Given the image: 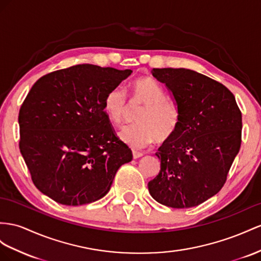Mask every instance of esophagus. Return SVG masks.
<instances>
[{
	"label": "esophagus",
	"instance_id": "esophagus-1",
	"mask_svg": "<svg viewBox=\"0 0 261 261\" xmlns=\"http://www.w3.org/2000/svg\"><path fill=\"white\" fill-rule=\"evenodd\" d=\"M132 154H133V159H139V158L143 156V153L138 152V151H132Z\"/></svg>",
	"mask_w": 261,
	"mask_h": 261
}]
</instances>
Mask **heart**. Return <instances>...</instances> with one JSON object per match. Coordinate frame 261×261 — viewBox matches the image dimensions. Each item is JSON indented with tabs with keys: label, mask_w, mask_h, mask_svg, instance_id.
<instances>
[{
	"label": "heart",
	"mask_w": 261,
	"mask_h": 261,
	"mask_svg": "<svg viewBox=\"0 0 261 261\" xmlns=\"http://www.w3.org/2000/svg\"><path fill=\"white\" fill-rule=\"evenodd\" d=\"M131 91L132 103L143 105V109L137 117L139 123L125 126L120 132V138L132 148L143 149L156 139L163 142L174 136L181 116L176 103L166 98L162 86L150 77H141L131 84ZM103 109L113 124L124 122L129 105L123 87H113L108 91Z\"/></svg>",
	"instance_id": "1"
}]
</instances>
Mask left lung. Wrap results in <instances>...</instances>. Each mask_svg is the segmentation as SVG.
Masks as SVG:
<instances>
[{"label": "left lung", "mask_w": 261, "mask_h": 261, "mask_svg": "<svg viewBox=\"0 0 261 261\" xmlns=\"http://www.w3.org/2000/svg\"><path fill=\"white\" fill-rule=\"evenodd\" d=\"M152 75L171 91L181 120L155 153L161 170L149 192L162 205L194 207L224 186L242 144V112L223 84L197 71L153 68Z\"/></svg>", "instance_id": "1"}]
</instances>
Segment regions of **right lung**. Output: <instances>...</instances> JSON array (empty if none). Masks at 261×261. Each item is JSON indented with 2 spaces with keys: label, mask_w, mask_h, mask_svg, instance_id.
<instances>
[{
  "label": "right lung",
  "mask_w": 261,
  "mask_h": 261,
  "mask_svg": "<svg viewBox=\"0 0 261 261\" xmlns=\"http://www.w3.org/2000/svg\"><path fill=\"white\" fill-rule=\"evenodd\" d=\"M131 72L82 64L33 85L18 113L19 151L43 194L78 206L109 192L132 151L116 136L103 101Z\"/></svg>",
  "instance_id": "right-lung-1"
}]
</instances>
